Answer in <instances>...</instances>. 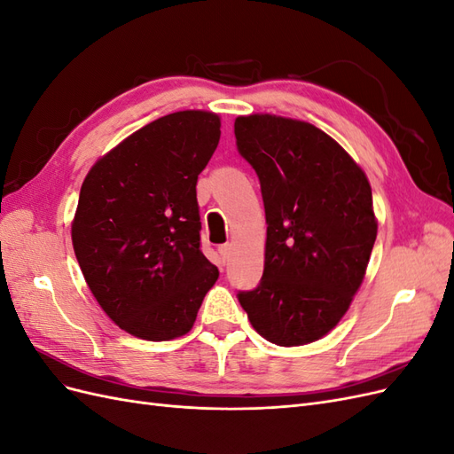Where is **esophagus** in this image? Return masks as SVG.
<instances>
[{
  "mask_svg": "<svg viewBox=\"0 0 454 454\" xmlns=\"http://www.w3.org/2000/svg\"><path fill=\"white\" fill-rule=\"evenodd\" d=\"M231 250H232V244H222L219 246V254H222V257L223 259H229V255H231Z\"/></svg>",
  "mask_w": 454,
  "mask_h": 454,
  "instance_id": "esophagus-1",
  "label": "esophagus"
}]
</instances>
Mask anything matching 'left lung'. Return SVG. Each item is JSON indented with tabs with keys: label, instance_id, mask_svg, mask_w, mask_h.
I'll return each instance as SVG.
<instances>
[{
	"label": "left lung",
	"instance_id": "obj_1",
	"mask_svg": "<svg viewBox=\"0 0 454 454\" xmlns=\"http://www.w3.org/2000/svg\"><path fill=\"white\" fill-rule=\"evenodd\" d=\"M235 136L259 177L267 219L263 278L239 301L269 342L309 345L340 322L364 282L377 239L369 180L305 121L240 115Z\"/></svg>",
	"mask_w": 454,
	"mask_h": 454
}]
</instances>
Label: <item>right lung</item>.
Listing matches in <instances>:
<instances>
[{
    "instance_id": "right-lung-1",
    "label": "right lung",
    "mask_w": 454,
    "mask_h": 454,
    "mask_svg": "<svg viewBox=\"0 0 454 454\" xmlns=\"http://www.w3.org/2000/svg\"><path fill=\"white\" fill-rule=\"evenodd\" d=\"M202 109L164 115L92 164L72 222L74 252L102 310L127 333L191 332L219 270L200 252L197 180L222 136Z\"/></svg>"
}]
</instances>
